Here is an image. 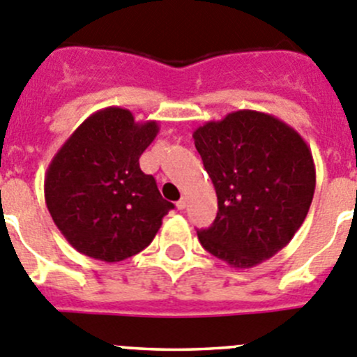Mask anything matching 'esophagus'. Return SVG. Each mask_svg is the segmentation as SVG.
Returning a JSON list of instances; mask_svg holds the SVG:
<instances>
[{"mask_svg":"<svg viewBox=\"0 0 357 357\" xmlns=\"http://www.w3.org/2000/svg\"><path fill=\"white\" fill-rule=\"evenodd\" d=\"M176 207H178L179 211H183L186 207V200L185 199H179L178 202H176Z\"/></svg>","mask_w":357,"mask_h":357,"instance_id":"esophagus-1","label":"esophagus"}]
</instances>
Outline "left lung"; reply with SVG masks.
<instances>
[{
	"instance_id": "left-lung-1",
	"label": "left lung",
	"mask_w": 357,
	"mask_h": 357,
	"mask_svg": "<svg viewBox=\"0 0 357 357\" xmlns=\"http://www.w3.org/2000/svg\"><path fill=\"white\" fill-rule=\"evenodd\" d=\"M193 141L218 195L216 220L197 231L204 249L251 268L286 248L316 190L303 137L268 113L238 109L200 126Z\"/></svg>"
}]
</instances>
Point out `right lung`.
I'll use <instances>...</instances> for the list:
<instances>
[{
	"label": "right lung",
	"instance_id": "1",
	"mask_svg": "<svg viewBox=\"0 0 357 357\" xmlns=\"http://www.w3.org/2000/svg\"><path fill=\"white\" fill-rule=\"evenodd\" d=\"M158 123L136 122L129 109L92 113L52 158L45 202L66 241L106 263L143 251L174 204L162 199L139 157L157 137Z\"/></svg>",
	"mask_w": 357,
	"mask_h": 357
}]
</instances>
